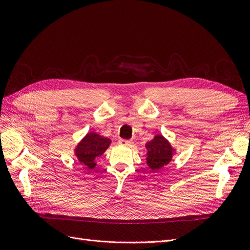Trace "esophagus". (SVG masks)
<instances>
[{
    "instance_id": "34e87169",
    "label": "esophagus",
    "mask_w": 250,
    "mask_h": 250,
    "mask_svg": "<svg viewBox=\"0 0 250 250\" xmlns=\"http://www.w3.org/2000/svg\"><path fill=\"white\" fill-rule=\"evenodd\" d=\"M120 144H121V145H123V146L130 147V146H132L133 142H132V141H128V140H121V141H120Z\"/></svg>"
}]
</instances>
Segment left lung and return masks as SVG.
<instances>
[{"mask_svg":"<svg viewBox=\"0 0 250 250\" xmlns=\"http://www.w3.org/2000/svg\"><path fill=\"white\" fill-rule=\"evenodd\" d=\"M147 149V165L150 169L158 170L164 166L168 165L174 153V150L171 147L170 143L166 140L163 135L157 134L146 144Z\"/></svg>","mask_w":250,"mask_h":250,"instance_id":"1","label":"left lung"}]
</instances>
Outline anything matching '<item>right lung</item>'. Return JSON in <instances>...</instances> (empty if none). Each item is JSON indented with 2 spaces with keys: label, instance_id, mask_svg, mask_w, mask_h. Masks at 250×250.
Segmentation results:
<instances>
[{
  "label": "right lung",
  "instance_id": "1",
  "mask_svg": "<svg viewBox=\"0 0 250 250\" xmlns=\"http://www.w3.org/2000/svg\"><path fill=\"white\" fill-rule=\"evenodd\" d=\"M110 145V140L96 132H88L75 149L79 163L85 169L92 170L96 166V158L101 156Z\"/></svg>",
  "mask_w": 250,
  "mask_h": 250
}]
</instances>
